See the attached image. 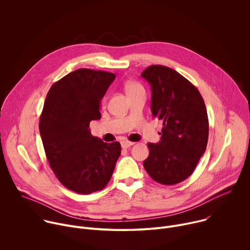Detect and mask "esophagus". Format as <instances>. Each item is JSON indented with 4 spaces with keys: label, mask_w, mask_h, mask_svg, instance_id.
<instances>
[{
    "label": "esophagus",
    "mask_w": 250,
    "mask_h": 250,
    "mask_svg": "<svg viewBox=\"0 0 250 250\" xmlns=\"http://www.w3.org/2000/svg\"><path fill=\"white\" fill-rule=\"evenodd\" d=\"M121 145H122V147H123V148H128L129 146H133L134 144H133V142H130V141H123Z\"/></svg>",
    "instance_id": "esophagus-1"
}]
</instances>
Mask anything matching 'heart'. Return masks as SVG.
<instances>
[{
  "mask_svg": "<svg viewBox=\"0 0 250 250\" xmlns=\"http://www.w3.org/2000/svg\"><path fill=\"white\" fill-rule=\"evenodd\" d=\"M125 92H126L127 95L138 93V92H145L142 86L139 83L134 82V81H129V82L125 83ZM103 103H104V100L103 101Z\"/></svg>",
  "mask_w": 250,
  "mask_h": 250,
  "instance_id": "heart-1",
  "label": "heart"
}]
</instances>
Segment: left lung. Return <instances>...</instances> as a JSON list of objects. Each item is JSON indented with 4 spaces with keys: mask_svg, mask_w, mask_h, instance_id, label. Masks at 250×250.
<instances>
[{
    "mask_svg": "<svg viewBox=\"0 0 250 250\" xmlns=\"http://www.w3.org/2000/svg\"><path fill=\"white\" fill-rule=\"evenodd\" d=\"M151 87L152 116L162 121L158 144L147 145L144 166L163 185L184 181L204 154L208 137L205 102L198 89L175 70L151 65L141 73Z\"/></svg>",
    "mask_w": 250,
    "mask_h": 250,
    "instance_id": "left-lung-1",
    "label": "left lung"
}]
</instances>
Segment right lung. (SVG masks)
<instances>
[{
  "instance_id": "right-lung-1",
  "label": "right lung",
  "mask_w": 250,
  "mask_h": 250,
  "mask_svg": "<svg viewBox=\"0 0 250 250\" xmlns=\"http://www.w3.org/2000/svg\"><path fill=\"white\" fill-rule=\"evenodd\" d=\"M115 78L77 69L54 83L44 102L40 132L47 160L60 183L79 194L104 188L121 155L120 142L105 144L89 129L101 119V100Z\"/></svg>"
}]
</instances>
